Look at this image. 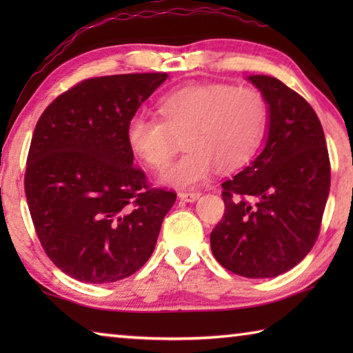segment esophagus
Returning a JSON list of instances; mask_svg holds the SVG:
<instances>
[{"mask_svg":"<svg viewBox=\"0 0 353 353\" xmlns=\"http://www.w3.org/2000/svg\"><path fill=\"white\" fill-rule=\"evenodd\" d=\"M201 193L198 191H182V193H179V199L183 201V202H194L199 199Z\"/></svg>","mask_w":353,"mask_h":353,"instance_id":"1","label":"esophagus"}]
</instances>
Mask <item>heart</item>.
<instances>
[{"instance_id":"b5f03b06","label":"heart","mask_w":353,"mask_h":353,"mask_svg":"<svg viewBox=\"0 0 353 353\" xmlns=\"http://www.w3.org/2000/svg\"><path fill=\"white\" fill-rule=\"evenodd\" d=\"M162 118L137 113L129 119L126 140L137 159L160 170L185 137L188 149L170 165L160 182L190 188L205 182L214 166H241L260 146L268 124V104L254 88L225 83H190L160 99Z\"/></svg>"}]
</instances>
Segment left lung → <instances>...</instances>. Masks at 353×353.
<instances>
[{
	"label": "left lung",
	"mask_w": 353,
	"mask_h": 353,
	"mask_svg": "<svg viewBox=\"0 0 353 353\" xmlns=\"http://www.w3.org/2000/svg\"><path fill=\"white\" fill-rule=\"evenodd\" d=\"M268 104L261 152L223 183L225 213L210 234L225 270L270 279L305 259L330 190L325 137L313 107L276 77L248 76Z\"/></svg>",
	"instance_id": "1"
}]
</instances>
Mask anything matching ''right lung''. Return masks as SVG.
I'll use <instances>...</instances> for the list:
<instances>
[{"label": "right lung", "instance_id": "right-lung-1", "mask_svg": "<svg viewBox=\"0 0 353 353\" xmlns=\"http://www.w3.org/2000/svg\"><path fill=\"white\" fill-rule=\"evenodd\" d=\"M166 73L82 81L46 107L28 154L25 191L46 255L83 283L132 276L152 255L172 191L149 188L126 129Z\"/></svg>", "mask_w": 353, "mask_h": 353}]
</instances>
